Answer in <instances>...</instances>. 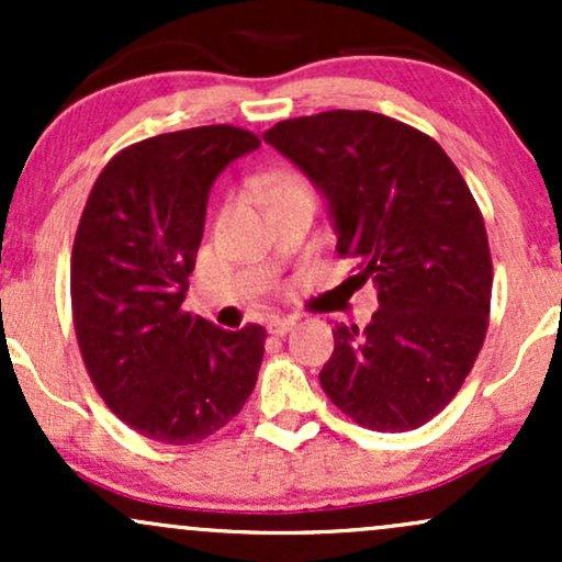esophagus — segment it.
Returning a JSON list of instances; mask_svg holds the SVG:
<instances>
[{
    "mask_svg": "<svg viewBox=\"0 0 562 562\" xmlns=\"http://www.w3.org/2000/svg\"><path fill=\"white\" fill-rule=\"evenodd\" d=\"M293 327H295L293 317H274L272 322H269V333L272 335H288Z\"/></svg>",
    "mask_w": 562,
    "mask_h": 562,
    "instance_id": "esophagus-1",
    "label": "esophagus"
}]
</instances>
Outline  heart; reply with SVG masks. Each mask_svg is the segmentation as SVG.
I'll return each mask as SVG.
<instances>
[{
  "label": "heart",
  "mask_w": 562,
  "mask_h": 562,
  "mask_svg": "<svg viewBox=\"0 0 562 562\" xmlns=\"http://www.w3.org/2000/svg\"><path fill=\"white\" fill-rule=\"evenodd\" d=\"M254 190L259 192L267 203H272V200L290 195V192H312V187H308V182L301 177V173L274 171V173H263V177L256 179Z\"/></svg>",
  "instance_id": "heart-1"
}]
</instances>
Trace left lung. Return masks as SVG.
<instances>
[{"instance_id":"8db88e82","label":"left lung","mask_w":562,"mask_h":562,"mask_svg":"<svg viewBox=\"0 0 562 562\" xmlns=\"http://www.w3.org/2000/svg\"><path fill=\"white\" fill-rule=\"evenodd\" d=\"M263 139L327 198L338 256L378 288L370 325H335L322 389L364 428H420L457 396L486 338L494 269L470 187L434 137L380 113L288 119Z\"/></svg>"}]
</instances>
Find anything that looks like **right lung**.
I'll list each match as a JSON object with an SVG mask.
<instances>
[{"instance_id": "obj_1", "label": "right lung", "mask_w": 562, "mask_h": 562, "mask_svg": "<svg viewBox=\"0 0 562 562\" xmlns=\"http://www.w3.org/2000/svg\"><path fill=\"white\" fill-rule=\"evenodd\" d=\"M261 139L216 124L158 134L108 160L70 254V303L97 393L128 428L171 447L224 428L248 396L267 330L184 312L211 184Z\"/></svg>"}]
</instances>
